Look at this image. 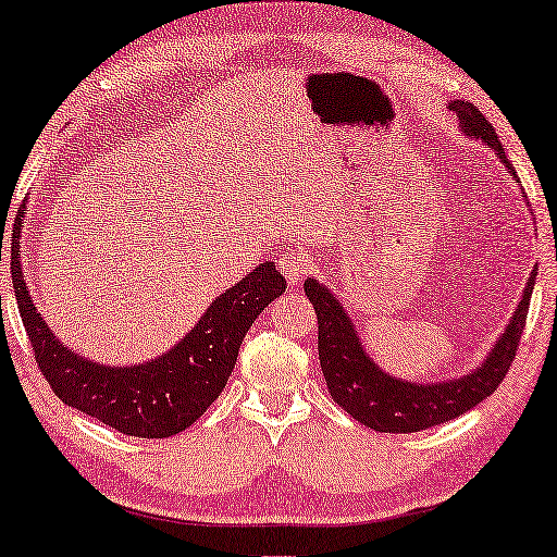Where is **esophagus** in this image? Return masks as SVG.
<instances>
[{
  "label": "esophagus",
  "instance_id": "34e87169",
  "mask_svg": "<svg viewBox=\"0 0 557 557\" xmlns=\"http://www.w3.org/2000/svg\"><path fill=\"white\" fill-rule=\"evenodd\" d=\"M278 269L284 271V276L290 286H298L300 281H304V276L308 273V269H311V261H308V257L304 251L298 249H288L281 253L278 259Z\"/></svg>",
  "mask_w": 557,
  "mask_h": 557
}]
</instances>
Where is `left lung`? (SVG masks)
I'll use <instances>...</instances> for the list:
<instances>
[{
	"label": "left lung",
	"instance_id": "left-lung-1",
	"mask_svg": "<svg viewBox=\"0 0 557 557\" xmlns=\"http://www.w3.org/2000/svg\"><path fill=\"white\" fill-rule=\"evenodd\" d=\"M449 108L459 115L463 133L494 148L498 158L508 165L504 145L498 140L494 125L486 121L476 106L454 100ZM533 284L535 271L528 278L525 294L516 308L513 321L508 323L506 333L500 335L488 358L481 362V368L459 380L419 385V382H403L382 372L364 355L358 331L331 290L308 278L304 288L318 315V358H321L327 392H331L335 405H341L350 417L375 432H422L461 417L471 407H476L481 399L494 395L500 380L510 370L525 327Z\"/></svg>",
	"mask_w": 557,
	"mask_h": 557
}]
</instances>
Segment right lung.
<instances>
[{
  "mask_svg": "<svg viewBox=\"0 0 557 557\" xmlns=\"http://www.w3.org/2000/svg\"><path fill=\"white\" fill-rule=\"evenodd\" d=\"M24 214L22 205L12 236V284L36 364L61 403L121 434L162 440L195 424L222 395L246 331L263 308L286 290L284 273L267 261L219 296L202 321L158 360L131 368L90 362L63 348L36 311L20 263Z\"/></svg>",
  "mask_w": 557,
  "mask_h": 557,
  "instance_id": "add662e5",
  "label": "right lung"
}]
</instances>
